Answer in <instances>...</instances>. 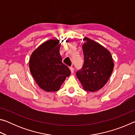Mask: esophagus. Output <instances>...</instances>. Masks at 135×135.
<instances>
[{
    "mask_svg": "<svg viewBox=\"0 0 135 135\" xmlns=\"http://www.w3.org/2000/svg\"><path fill=\"white\" fill-rule=\"evenodd\" d=\"M70 69L71 70V73H73V72H74V68H73V67H70Z\"/></svg>",
    "mask_w": 135,
    "mask_h": 135,
    "instance_id": "34e87169",
    "label": "esophagus"
}]
</instances>
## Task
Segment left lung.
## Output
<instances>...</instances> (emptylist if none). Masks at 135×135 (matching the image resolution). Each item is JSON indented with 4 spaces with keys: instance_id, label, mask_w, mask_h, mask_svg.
Returning <instances> with one entry per match:
<instances>
[{
    "instance_id": "8db88e82",
    "label": "left lung",
    "mask_w": 135,
    "mask_h": 135,
    "mask_svg": "<svg viewBox=\"0 0 135 135\" xmlns=\"http://www.w3.org/2000/svg\"><path fill=\"white\" fill-rule=\"evenodd\" d=\"M83 45L84 64L77 71V77L84 90L96 92L108 81L113 71L114 62L108 50L88 37Z\"/></svg>"
}]
</instances>
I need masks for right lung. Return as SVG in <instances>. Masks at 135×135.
<instances>
[{
	"label": "right lung",
	"mask_w": 135,
	"mask_h": 135,
	"mask_svg": "<svg viewBox=\"0 0 135 135\" xmlns=\"http://www.w3.org/2000/svg\"><path fill=\"white\" fill-rule=\"evenodd\" d=\"M60 47L59 40H49L35 50L30 58L32 76L38 86L46 92L58 90L71 74L69 68L62 62Z\"/></svg>",
	"instance_id": "add662e5"
}]
</instances>
